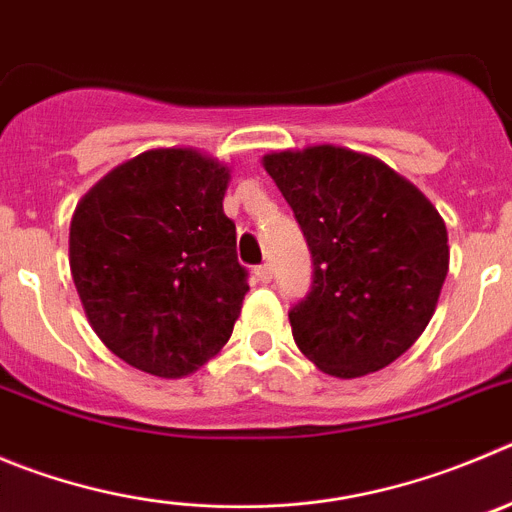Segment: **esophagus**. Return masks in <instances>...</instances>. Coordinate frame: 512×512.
Returning <instances> with one entry per match:
<instances>
[{
	"label": "esophagus",
	"mask_w": 512,
	"mask_h": 512,
	"mask_svg": "<svg viewBox=\"0 0 512 512\" xmlns=\"http://www.w3.org/2000/svg\"><path fill=\"white\" fill-rule=\"evenodd\" d=\"M255 275H257V280H260V283H270V280H272V267L270 265L255 267Z\"/></svg>",
	"instance_id": "obj_1"
}]
</instances>
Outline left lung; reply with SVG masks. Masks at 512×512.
Instances as JSON below:
<instances>
[{
  "instance_id": "obj_1",
  "label": "left lung",
  "mask_w": 512,
  "mask_h": 512,
  "mask_svg": "<svg viewBox=\"0 0 512 512\" xmlns=\"http://www.w3.org/2000/svg\"><path fill=\"white\" fill-rule=\"evenodd\" d=\"M313 257V283L290 308L300 351L356 379L412 348L437 308L447 227L414 184L374 156L338 146L262 159Z\"/></svg>"
}]
</instances>
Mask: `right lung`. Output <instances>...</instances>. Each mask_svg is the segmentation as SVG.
<instances>
[{"instance_id":"1","label":"right lung","mask_w":512,"mask_h":512,"mask_svg":"<svg viewBox=\"0 0 512 512\" xmlns=\"http://www.w3.org/2000/svg\"><path fill=\"white\" fill-rule=\"evenodd\" d=\"M229 171L189 148L126 161L83 197L70 270L100 341L146 374L197 371L232 336L247 290Z\"/></svg>"}]
</instances>
